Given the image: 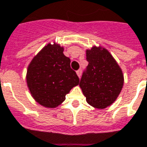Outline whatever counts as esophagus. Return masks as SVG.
Masks as SVG:
<instances>
[{
    "label": "esophagus",
    "mask_w": 147,
    "mask_h": 147,
    "mask_svg": "<svg viewBox=\"0 0 147 147\" xmlns=\"http://www.w3.org/2000/svg\"><path fill=\"white\" fill-rule=\"evenodd\" d=\"M76 73H77V76H78L80 78L81 75H82V70H81V69H79V70L76 71Z\"/></svg>",
    "instance_id": "obj_1"
}]
</instances>
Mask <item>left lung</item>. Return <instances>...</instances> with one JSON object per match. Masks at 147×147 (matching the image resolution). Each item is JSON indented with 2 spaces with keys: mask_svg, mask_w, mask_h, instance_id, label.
Returning a JSON list of instances; mask_svg holds the SVG:
<instances>
[{
  "mask_svg": "<svg viewBox=\"0 0 147 147\" xmlns=\"http://www.w3.org/2000/svg\"><path fill=\"white\" fill-rule=\"evenodd\" d=\"M88 65L81 77L80 87L87 102L103 109L115 101L123 86V75L107 49L93 47L86 52Z\"/></svg>",
  "mask_w": 147,
  "mask_h": 147,
  "instance_id": "1",
  "label": "left lung"
}]
</instances>
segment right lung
<instances>
[{
  "mask_svg": "<svg viewBox=\"0 0 147 147\" xmlns=\"http://www.w3.org/2000/svg\"><path fill=\"white\" fill-rule=\"evenodd\" d=\"M60 45H46L31 61L27 84L32 96L40 105L54 108L65 100L67 94L80 84L71 60L63 55Z\"/></svg>",
  "mask_w": 147,
  "mask_h": 147,
  "instance_id": "add662e5",
  "label": "right lung"
}]
</instances>
